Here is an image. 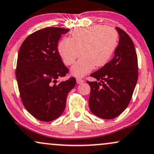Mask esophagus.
I'll return each mask as SVG.
<instances>
[{
    "label": "esophagus",
    "mask_w": 154,
    "mask_h": 154,
    "mask_svg": "<svg viewBox=\"0 0 154 154\" xmlns=\"http://www.w3.org/2000/svg\"><path fill=\"white\" fill-rule=\"evenodd\" d=\"M77 82L78 83V84H82L83 82H85V80L84 79L78 78V79H77Z\"/></svg>",
    "instance_id": "1"
}]
</instances>
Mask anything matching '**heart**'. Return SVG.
<instances>
[{
  "instance_id": "1",
  "label": "heart",
  "mask_w": 154,
  "mask_h": 154,
  "mask_svg": "<svg viewBox=\"0 0 154 154\" xmlns=\"http://www.w3.org/2000/svg\"><path fill=\"white\" fill-rule=\"evenodd\" d=\"M70 38L59 42L58 51L66 65L72 66L74 75L81 77L91 72L94 66L101 67L112 57L118 44L117 31L111 27L101 25L91 26L72 31Z\"/></svg>"
}]
</instances>
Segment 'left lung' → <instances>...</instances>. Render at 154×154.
Here are the masks:
<instances>
[{"label": "left lung", "instance_id": "1", "mask_svg": "<svg viewBox=\"0 0 154 154\" xmlns=\"http://www.w3.org/2000/svg\"><path fill=\"white\" fill-rule=\"evenodd\" d=\"M119 34L114 57L90 76L97 79L90 86L89 106L103 119L116 118L126 109L138 80V58L131 37L116 27Z\"/></svg>", "mask_w": 154, "mask_h": 154}]
</instances>
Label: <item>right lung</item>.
<instances>
[{
  "instance_id": "right-lung-1",
  "label": "right lung",
  "mask_w": 154,
  "mask_h": 154,
  "mask_svg": "<svg viewBox=\"0 0 154 154\" xmlns=\"http://www.w3.org/2000/svg\"><path fill=\"white\" fill-rule=\"evenodd\" d=\"M69 31L59 27L41 29L29 35L18 51L16 77L22 103L41 121H52L62 114L68 93L75 86L74 77L57 82L69 71L57 49L60 37Z\"/></svg>"
}]
</instances>
